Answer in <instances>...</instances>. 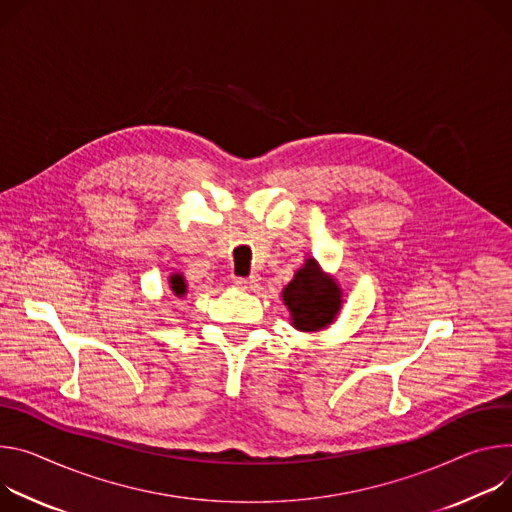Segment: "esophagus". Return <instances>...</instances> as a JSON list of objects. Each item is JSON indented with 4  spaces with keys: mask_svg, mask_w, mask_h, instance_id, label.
Instances as JSON below:
<instances>
[{
    "mask_svg": "<svg viewBox=\"0 0 512 512\" xmlns=\"http://www.w3.org/2000/svg\"><path fill=\"white\" fill-rule=\"evenodd\" d=\"M236 285L244 291H256L258 289V278L256 276H248V278H236Z\"/></svg>",
    "mask_w": 512,
    "mask_h": 512,
    "instance_id": "obj_1",
    "label": "esophagus"
}]
</instances>
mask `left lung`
I'll return each instance as SVG.
<instances>
[{
  "mask_svg": "<svg viewBox=\"0 0 512 512\" xmlns=\"http://www.w3.org/2000/svg\"><path fill=\"white\" fill-rule=\"evenodd\" d=\"M342 295L337 280L325 274L315 258H307L282 289V301L299 331H321L331 325L342 309Z\"/></svg>",
  "mask_w": 512,
  "mask_h": 512,
  "instance_id": "left-lung-1",
  "label": "left lung"
}]
</instances>
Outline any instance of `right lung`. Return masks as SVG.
Returning a JSON list of instances; mask_svg holds the SVG:
<instances>
[{
	"label": "right lung",
	"instance_id": "1",
	"mask_svg": "<svg viewBox=\"0 0 512 512\" xmlns=\"http://www.w3.org/2000/svg\"><path fill=\"white\" fill-rule=\"evenodd\" d=\"M168 285H170V291H173L175 297H185L187 295V282H185L183 274H179V272L170 274Z\"/></svg>",
	"mask_w": 512,
	"mask_h": 512
}]
</instances>
